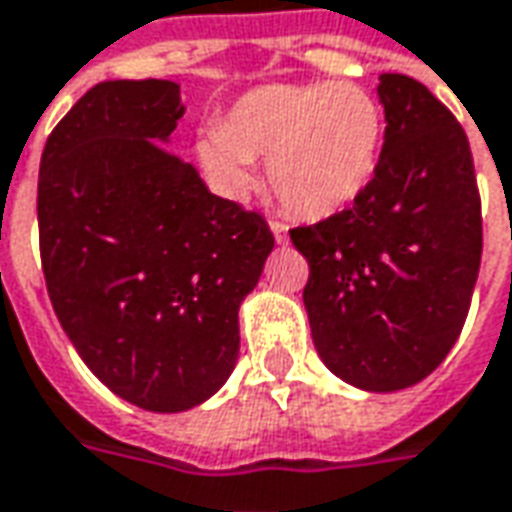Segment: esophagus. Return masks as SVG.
Wrapping results in <instances>:
<instances>
[{"instance_id":"34e87169","label":"esophagus","mask_w":512,"mask_h":512,"mask_svg":"<svg viewBox=\"0 0 512 512\" xmlns=\"http://www.w3.org/2000/svg\"><path fill=\"white\" fill-rule=\"evenodd\" d=\"M268 227H271V232H274V241H277V244H288V227H285L282 221L271 219L268 221Z\"/></svg>"}]
</instances>
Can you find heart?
<instances>
[{
	"label": "heart",
	"mask_w": 512,
	"mask_h": 512,
	"mask_svg": "<svg viewBox=\"0 0 512 512\" xmlns=\"http://www.w3.org/2000/svg\"><path fill=\"white\" fill-rule=\"evenodd\" d=\"M385 144V110L357 82H271L246 91L196 138L221 194L241 199L266 160L271 191L302 219H327L368 188Z\"/></svg>",
	"instance_id": "obj_1"
}]
</instances>
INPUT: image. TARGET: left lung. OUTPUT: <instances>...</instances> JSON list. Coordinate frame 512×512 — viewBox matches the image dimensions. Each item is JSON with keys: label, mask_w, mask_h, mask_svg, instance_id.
Returning a JSON list of instances; mask_svg holds the SVG:
<instances>
[{"label": "left lung", "mask_w": 512, "mask_h": 512, "mask_svg": "<svg viewBox=\"0 0 512 512\" xmlns=\"http://www.w3.org/2000/svg\"><path fill=\"white\" fill-rule=\"evenodd\" d=\"M380 166L355 205L291 230L307 257L318 357L343 382L402 391L441 366L468 316L482 257L471 146L413 77L382 74Z\"/></svg>", "instance_id": "8db88e82"}]
</instances>
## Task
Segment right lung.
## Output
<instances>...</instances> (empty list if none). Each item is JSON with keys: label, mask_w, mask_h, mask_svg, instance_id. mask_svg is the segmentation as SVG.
<instances>
[{"label": "right lung", "mask_w": 512, "mask_h": 512, "mask_svg": "<svg viewBox=\"0 0 512 512\" xmlns=\"http://www.w3.org/2000/svg\"><path fill=\"white\" fill-rule=\"evenodd\" d=\"M185 107L171 80H107L41 155L46 291L85 366L152 413L202 405L238 360V307L274 235L166 152Z\"/></svg>", "instance_id": "right-lung-1"}]
</instances>
